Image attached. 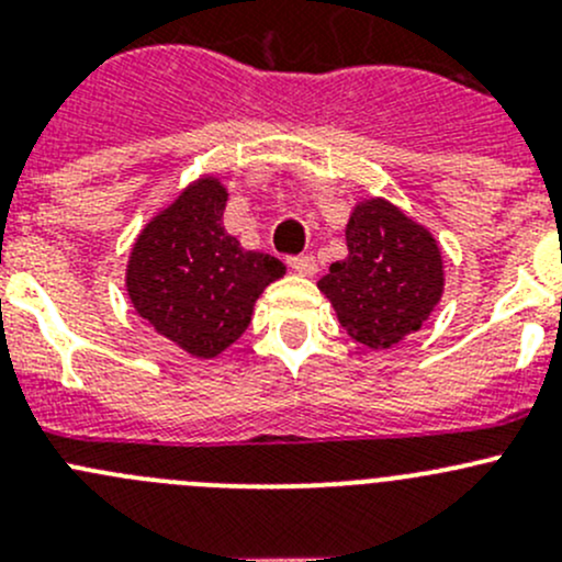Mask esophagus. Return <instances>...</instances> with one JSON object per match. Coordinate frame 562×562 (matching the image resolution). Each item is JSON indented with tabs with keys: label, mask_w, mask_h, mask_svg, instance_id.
<instances>
[{
	"label": "esophagus",
	"mask_w": 562,
	"mask_h": 562,
	"mask_svg": "<svg viewBox=\"0 0 562 562\" xmlns=\"http://www.w3.org/2000/svg\"><path fill=\"white\" fill-rule=\"evenodd\" d=\"M288 266H291L296 274H304V277H313L317 271L313 255H291V258H288Z\"/></svg>",
	"instance_id": "34e87169"
}]
</instances>
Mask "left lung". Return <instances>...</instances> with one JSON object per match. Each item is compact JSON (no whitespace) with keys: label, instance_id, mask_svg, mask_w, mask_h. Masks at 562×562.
Wrapping results in <instances>:
<instances>
[{"label":"left lung","instance_id":"obj_1","mask_svg":"<svg viewBox=\"0 0 562 562\" xmlns=\"http://www.w3.org/2000/svg\"><path fill=\"white\" fill-rule=\"evenodd\" d=\"M348 258L317 282L339 323L367 348H391L418 331L443 293V263L432 236L386 201L356 206Z\"/></svg>","mask_w":562,"mask_h":562}]
</instances>
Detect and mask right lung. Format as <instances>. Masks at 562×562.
Segmentation results:
<instances>
[{
    "mask_svg": "<svg viewBox=\"0 0 562 562\" xmlns=\"http://www.w3.org/2000/svg\"><path fill=\"white\" fill-rule=\"evenodd\" d=\"M225 201L217 179L192 184L146 225L127 266L138 315L198 359L236 342L263 288L285 274L282 260L245 249L223 228Z\"/></svg>",
    "mask_w": 562,
    "mask_h": 562,
    "instance_id": "right-lung-1",
    "label": "right lung"
}]
</instances>
